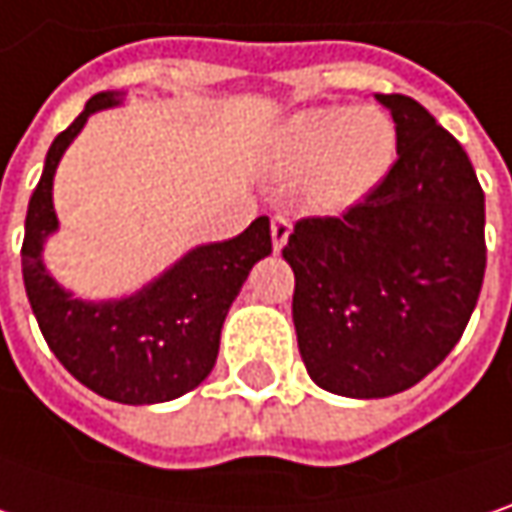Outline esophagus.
<instances>
[{
    "label": "esophagus",
    "mask_w": 512,
    "mask_h": 512,
    "mask_svg": "<svg viewBox=\"0 0 512 512\" xmlns=\"http://www.w3.org/2000/svg\"><path fill=\"white\" fill-rule=\"evenodd\" d=\"M289 234H292V220H289L286 214L272 217V246H275V252H280V249L286 246Z\"/></svg>",
    "instance_id": "esophagus-1"
}]
</instances>
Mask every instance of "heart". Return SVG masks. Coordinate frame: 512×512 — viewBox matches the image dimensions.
I'll return each instance as SVG.
<instances>
[{"label":"heart","mask_w":512,"mask_h":512,"mask_svg":"<svg viewBox=\"0 0 512 512\" xmlns=\"http://www.w3.org/2000/svg\"><path fill=\"white\" fill-rule=\"evenodd\" d=\"M398 128L372 105H323L292 114L269 137V166L300 174V194L318 212H344L387 180Z\"/></svg>","instance_id":"obj_1"}]
</instances>
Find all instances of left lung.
Listing matches in <instances>:
<instances>
[{"mask_svg": "<svg viewBox=\"0 0 512 512\" xmlns=\"http://www.w3.org/2000/svg\"><path fill=\"white\" fill-rule=\"evenodd\" d=\"M398 128L387 180L344 217H306L283 249L309 378L344 398L415 387L476 309L484 191L450 131L412 97L375 94Z\"/></svg>", "mask_w": 512, "mask_h": 512, "instance_id": "left-lung-1", "label": "left lung"}]
</instances>
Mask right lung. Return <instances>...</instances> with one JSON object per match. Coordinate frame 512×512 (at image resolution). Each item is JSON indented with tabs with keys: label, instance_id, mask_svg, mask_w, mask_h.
Masks as SVG:
<instances>
[{
	"label": "right lung",
	"instance_id": "1",
	"mask_svg": "<svg viewBox=\"0 0 512 512\" xmlns=\"http://www.w3.org/2000/svg\"><path fill=\"white\" fill-rule=\"evenodd\" d=\"M123 102V91H100L56 137L36 183L22 243V278L36 323L59 364L79 384L117 404H163L209 378L220 349V329L252 266L272 255L269 217H257L243 234L203 243L117 300L74 298L45 269V240L59 229L54 174L62 154L88 117Z\"/></svg>",
	"mask_w": 512,
	"mask_h": 512
}]
</instances>
